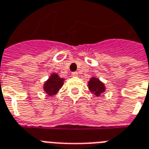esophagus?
Segmentation results:
<instances>
[{
    "label": "esophagus",
    "instance_id": "1",
    "mask_svg": "<svg viewBox=\"0 0 149 149\" xmlns=\"http://www.w3.org/2000/svg\"><path fill=\"white\" fill-rule=\"evenodd\" d=\"M77 75H78L77 72H72V77H77Z\"/></svg>",
    "mask_w": 149,
    "mask_h": 149
}]
</instances>
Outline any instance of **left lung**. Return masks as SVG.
Returning a JSON list of instances; mask_svg holds the SVG:
<instances>
[{"mask_svg": "<svg viewBox=\"0 0 149 149\" xmlns=\"http://www.w3.org/2000/svg\"><path fill=\"white\" fill-rule=\"evenodd\" d=\"M89 90L93 92L96 96H100L105 91L104 84L97 78L92 77L88 82Z\"/></svg>", "mask_w": 149, "mask_h": 149, "instance_id": "8db88e82", "label": "left lung"}]
</instances>
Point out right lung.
<instances>
[{
	"instance_id": "right-lung-1",
	"label": "right lung",
	"mask_w": 149,
	"mask_h": 149,
	"mask_svg": "<svg viewBox=\"0 0 149 149\" xmlns=\"http://www.w3.org/2000/svg\"><path fill=\"white\" fill-rule=\"evenodd\" d=\"M63 78H61L57 73H54L50 76L46 83L44 84V91L48 95H54L58 92L63 85Z\"/></svg>"
}]
</instances>
